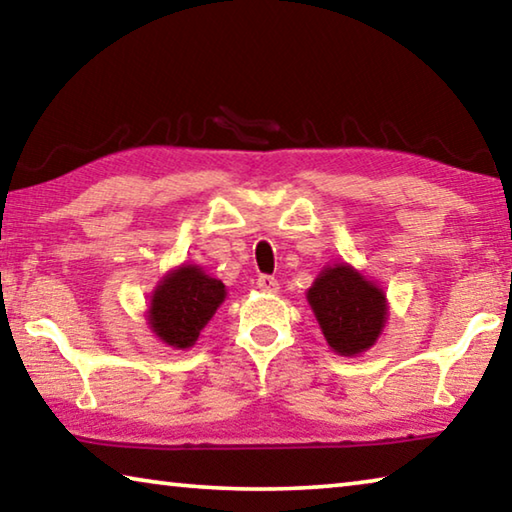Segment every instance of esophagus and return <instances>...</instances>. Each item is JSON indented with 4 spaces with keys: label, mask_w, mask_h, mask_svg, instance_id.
I'll use <instances>...</instances> for the list:
<instances>
[{
    "label": "esophagus",
    "mask_w": 512,
    "mask_h": 512,
    "mask_svg": "<svg viewBox=\"0 0 512 512\" xmlns=\"http://www.w3.org/2000/svg\"><path fill=\"white\" fill-rule=\"evenodd\" d=\"M257 287L262 291H268V293H275L277 289H280V284H277V280L273 275H259L257 277Z\"/></svg>",
    "instance_id": "obj_1"
}]
</instances>
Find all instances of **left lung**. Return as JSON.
Here are the masks:
<instances>
[{
    "label": "left lung",
    "instance_id": "obj_1",
    "mask_svg": "<svg viewBox=\"0 0 512 512\" xmlns=\"http://www.w3.org/2000/svg\"><path fill=\"white\" fill-rule=\"evenodd\" d=\"M307 298L329 348L343 357L368 350L384 327V291L345 264L325 268Z\"/></svg>",
    "mask_w": 512,
    "mask_h": 512
}]
</instances>
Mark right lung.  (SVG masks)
<instances>
[{
  "instance_id": "add662e5",
  "label": "right lung",
  "mask_w": 512,
  "mask_h": 512,
  "mask_svg": "<svg viewBox=\"0 0 512 512\" xmlns=\"http://www.w3.org/2000/svg\"><path fill=\"white\" fill-rule=\"evenodd\" d=\"M225 298V287L198 266H183L164 277L149 307V323L173 348H189Z\"/></svg>"
}]
</instances>
